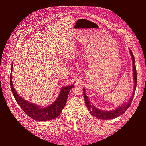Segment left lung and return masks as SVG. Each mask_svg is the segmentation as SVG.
I'll list each match as a JSON object with an SVG mask.
<instances>
[{
  "label": "left lung",
  "mask_w": 146,
  "mask_h": 146,
  "mask_svg": "<svg viewBox=\"0 0 146 146\" xmlns=\"http://www.w3.org/2000/svg\"><path fill=\"white\" fill-rule=\"evenodd\" d=\"M130 53L131 56L132 63H133V74L134 79V89L131 98L129 99V101H128L127 102L124 103L113 110H111V111H104V110H101L100 109L97 108L91 102L90 103L89 98H88V97L85 94V88H83V95L84 99H85V104L92 116H93L99 119H102V120H108V119H112L122 115V114L124 113L126 110L129 108L135 95V92L136 90L137 83V75L136 70L135 57L131 50H130Z\"/></svg>",
  "instance_id": "left-lung-1"
}]
</instances>
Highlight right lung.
<instances>
[{
  "label": "right lung",
  "instance_id": "1",
  "mask_svg": "<svg viewBox=\"0 0 146 146\" xmlns=\"http://www.w3.org/2000/svg\"><path fill=\"white\" fill-rule=\"evenodd\" d=\"M12 69L13 63L10 74L11 90L16 101L22 110L31 118L39 121L52 120L58 117L66 105L69 91L71 88H74V85L63 87L60 90L58 98L54 103L46 107H41L36 104L31 103L25 99H24L17 94L15 88L13 87L12 82Z\"/></svg>",
  "mask_w": 146,
  "mask_h": 146
}]
</instances>
